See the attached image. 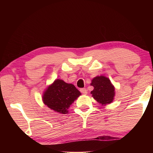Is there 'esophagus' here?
<instances>
[{"label":"esophagus","mask_w":153,"mask_h":153,"mask_svg":"<svg viewBox=\"0 0 153 153\" xmlns=\"http://www.w3.org/2000/svg\"><path fill=\"white\" fill-rule=\"evenodd\" d=\"M80 91H81V93H82L85 94V95H86V94L87 93V90L85 88L80 89Z\"/></svg>","instance_id":"obj_1"}]
</instances>
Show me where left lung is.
I'll use <instances>...</instances> for the list:
<instances>
[{"label": "left lung", "instance_id": "left-lung-1", "mask_svg": "<svg viewBox=\"0 0 153 153\" xmlns=\"http://www.w3.org/2000/svg\"><path fill=\"white\" fill-rule=\"evenodd\" d=\"M91 85L94 89L91 93L97 102L102 105L111 103L114 97V87L108 78L105 76H97L93 79Z\"/></svg>", "mask_w": 153, "mask_h": 153}]
</instances>
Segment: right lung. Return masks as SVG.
Returning <instances> with one entry per match:
<instances>
[{"label": "right lung", "mask_w": 153, "mask_h": 153, "mask_svg": "<svg viewBox=\"0 0 153 153\" xmlns=\"http://www.w3.org/2000/svg\"><path fill=\"white\" fill-rule=\"evenodd\" d=\"M80 95L72 84L56 79L44 93L43 100L45 105L55 112L66 114L70 105Z\"/></svg>", "instance_id": "add662e5"}]
</instances>
